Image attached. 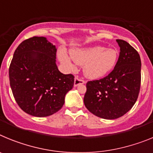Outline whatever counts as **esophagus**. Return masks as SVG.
<instances>
[{"instance_id":"obj_1","label":"esophagus","mask_w":153,"mask_h":153,"mask_svg":"<svg viewBox=\"0 0 153 153\" xmlns=\"http://www.w3.org/2000/svg\"><path fill=\"white\" fill-rule=\"evenodd\" d=\"M83 83H85V81L83 79H79L78 77H75L74 79V86H77L80 84H83Z\"/></svg>"}]
</instances>
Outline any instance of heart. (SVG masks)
<instances>
[{
  "label": "heart",
  "mask_w": 153,
  "mask_h": 153,
  "mask_svg": "<svg viewBox=\"0 0 153 153\" xmlns=\"http://www.w3.org/2000/svg\"><path fill=\"white\" fill-rule=\"evenodd\" d=\"M60 60L70 70L74 69V63L83 66L85 76L91 79H98L111 72L117 65L119 52L114 48H105L101 46L75 48L70 51V57L61 51Z\"/></svg>",
  "instance_id": "obj_1"
}]
</instances>
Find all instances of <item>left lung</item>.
Here are the masks:
<instances>
[{
	"label": "left lung",
	"mask_w": 153,
	"mask_h": 153,
	"mask_svg": "<svg viewBox=\"0 0 153 153\" xmlns=\"http://www.w3.org/2000/svg\"><path fill=\"white\" fill-rule=\"evenodd\" d=\"M120 48L117 65L108 76L89 81L83 102L90 113L115 120L129 111L136 102L141 83V60L126 41L117 40Z\"/></svg>",
	"instance_id": "obj_1"
}]
</instances>
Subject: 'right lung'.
Segmentation results:
<instances>
[{"mask_svg":"<svg viewBox=\"0 0 153 153\" xmlns=\"http://www.w3.org/2000/svg\"><path fill=\"white\" fill-rule=\"evenodd\" d=\"M56 46L44 36L24 40L13 53L9 68L12 93L23 111L36 117L54 114L63 107L74 76L56 63Z\"/></svg>","mask_w":153,"mask_h":153,"instance_id":"add662e5","label":"right lung"}]
</instances>
